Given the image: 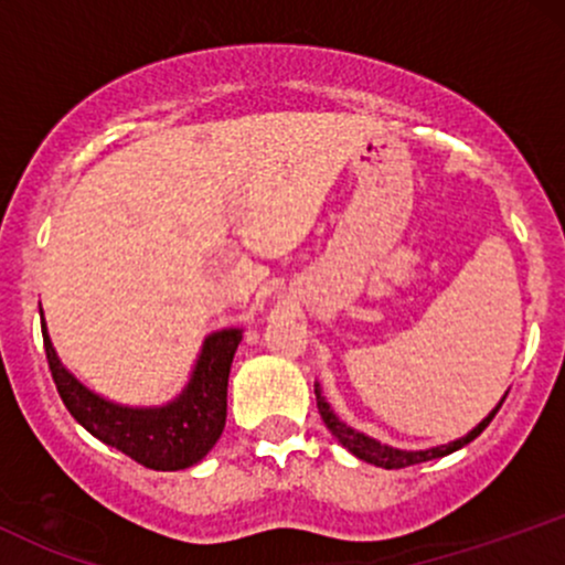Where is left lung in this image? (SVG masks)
<instances>
[{
    "label": "left lung",
    "instance_id": "left-lung-1",
    "mask_svg": "<svg viewBox=\"0 0 565 565\" xmlns=\"http://www.w3.org/2000/svg\"><path fill=\"white\" fill-rule=\"evenodd\" d=\"M504 398H508V393L499 398V404L491 408L489 414L478 423L468 436L457 438V440H449V444H440V446H430V449H395V446H387L382 444V440L366 436V433H359L355 427H350L348 423H342L340 417L334 414V408L329 406V401L323 398L321 393V385L316 382V404H319V414L323 419V425L332 430V436L340 440L342 446L350 454H355L359 459H364L369 465H377V468H385V470H398V468H408V465H419V462H430V459H438V457H446V454L462 449V446H468L470 440H476L481 433L489 427L491 419H494V414L499 412V406L504 404Z\"/></svg>",
    "mask_w": 565,
    "mask_h": 565
}]
</instances>
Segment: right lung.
Masks as SVG:
<instances>
[{
  "label": "right lung",
  "instance_id": "obj_1",
  "mask_svg": "<svg viewBox=\"0 0 565 565\" xmlns=\"http://www.w3.org/2000/svg\"><path fill=\"white\" fill-rule=\"evenodd\" d=\"M244 329L206 334L185 387L161 406H127L103 398L57 359L42 313L44 353L71 417L111 449L151 470H185L210 454L228 414V374Z\"/></svg>",
  "mask_w": 565,
  "mask_h": 565
}]
</instances>
